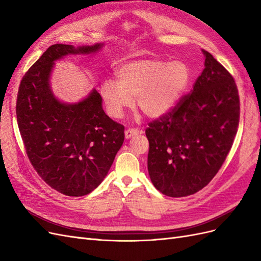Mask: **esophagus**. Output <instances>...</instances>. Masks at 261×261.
Instances as JSON below:
<instances>
[{"mask_svg":"<svg viewBox=\"0 0 261 261\" xmlns=\"http://www.w3.org/2000/svg\"><path fill=\"white\" fill-rule=\"evenodd\" d=\"M138 134H141V130L138 128H127L125 130V137L130 138L133 136H136Z\"/></svg>","mask_w":261,"mask_h":261,"instance_id":"34e87169","label":"esophagus"}]
</instances>
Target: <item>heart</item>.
I'll list each match as a JSON object with an SVG mask.
<instances>
[{"mask_svg": "<svg viewBox=\"0 0 261 261\" xmlns=\"http://www.w3.org/2000/svg\"><path fill=\"white\" fill-rule=\"evenodd\" d=\"M117 81L107 80L101 86V97L108 113L121 117L136 98L145 115L156 118L175 107L191 82V68L180 60L155 58L134 60L118 67Z\"/></svg>", "mask_w": 261, "mask_h": 261, "instance_id": "obj_1", "label": "heart"}]
</instances>
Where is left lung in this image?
<instances>
[{
    "label": "left lung",
    "instance_id": "obj_1",
    "mask_svg": "<svg viewBox=\"0 0 261 261\" xmlns=\"http://www.w3.org/2000/svg\"><path fill=\"white\" fill-rule=\"evenodd\" d=\"M202 52L204 68L193 90L146 129L150 179L169 197L189 196L207 186L238 133L240 96L234 78L209 52Z\"/></svg>",
    "mask_w": 261,
    "mask_h": 261
}]
</instances>
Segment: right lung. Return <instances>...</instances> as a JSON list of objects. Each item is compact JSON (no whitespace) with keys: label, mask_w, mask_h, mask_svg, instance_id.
<instances>
[{"label":"right lung","mask_w":261,"mask_h":261,"mask_svg":"<svg viewBox=\"0 0 261 261\" xmlns=\"http://www.w3.org/2000/svg\"><path fill=\"white\" fill-rule=\"evenodd\" d=\"M101 46L51 45L18 88L16 116L28 159L46 184L66 196H85L97 188L124 141V126L105 113L96 89L78 103L65 105L50 88L54 61Z\"/></svg>","instance_id":"obj_1"}]
</instances>
